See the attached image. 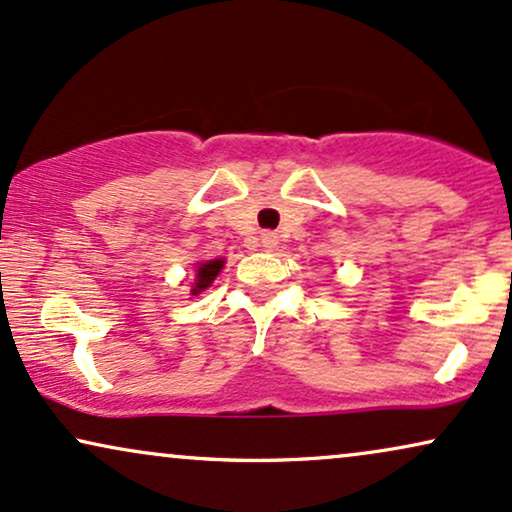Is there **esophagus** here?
Wrapping results in <instances>:
<instances>
[{"instance_id": "obj_1", "label": "esophagus", "mask_w": 512, "mask_h": 512, "mask_svg": "<svg viewBox=\"0 0 512 512\" xmlns=\"http://www.w3.org/2000/svg\"><path fill=\"white\" fill-rule=\"evenodd\" d=\"M261 244H263V249H266V251H273L275 246H277V235H275V232H263Z\"/></svg>"}]
</instances>
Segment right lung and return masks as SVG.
<instances>
[{
	"mask_svg": "<svg viewBox=\"0 0 512 512\" xmlns=\"http://www.w3.org/2000/svg\"><path fill=\"white\" fill-rule=\"evenodd\" d=\"M223 266H225L223 258H213V261L197 263V277H194L192 294L197 296L199 292H204L206 287H211V285H213V280H216L220 270H223Z\"/></svg>",
	"mask_w": 512,
	"mask_h": 512,
	"instance_id": "1",
	"label": "right lung"
}]
</instances>
